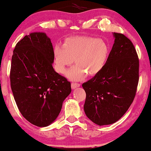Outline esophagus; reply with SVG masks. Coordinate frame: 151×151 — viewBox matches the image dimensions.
Segmentation results:
<instances>
[{
  "instance_id": "34e87169",
  "label": "esophagus",
  "mask_w": 151,
  "mask_h": 151,
  "mask_svg": "<svg viewBox=\"0 0 151 151\" xmlns=\"http://www.w3.org/2000/svg\"><path fill=\"white\" fill-rule=\"evenodd\" d=\"M80 86V84L78 83H74V82L71 83V88H73V89H75V88L79 87Z\"/></svg>"
}]
</instances>
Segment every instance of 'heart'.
<instances>
[{
	"mask_svg": "<svg viewBox=\"0 0 151 151\" xmlns=\"http://www.w3.org/2000/svg\"><path fill=\"white\" fill-rule=\"evenodd\" d=\"M109 51L108 45L102 39L88 36L68 38L63 45L53 47L55 69L58 73H65L66 67L74 60L76 65L66 72L68 78L78 81L86 74L94 76L104 67Z\"/></svg>",
	"mask_w": 151,
	"mask_h": 151,
	"instance_id": "b5f03b06",
	"label": "heart"
}]
</instances>
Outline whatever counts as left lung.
<instances>
[{
    "mask_svg": "<svg viewBox=\"0 0 151 151\" xmlns=\"http://www.w3.org/2000/svg\"><path fill=\"white\" fill-rule=\"evenodd\" d=\"M114 44L104 67L82 84L84 113L99 126L109 125L124 115L135 98L139 80V59L124 35L113 33Z\"/></svg>",
    "mask_w": 151,
    "mask_h": 151,
    "instance_id": "1",
    "label": "left lung"
}]
</instances>
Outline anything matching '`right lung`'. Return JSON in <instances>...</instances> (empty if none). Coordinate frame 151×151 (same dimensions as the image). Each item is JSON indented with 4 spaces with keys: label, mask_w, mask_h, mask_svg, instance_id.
<instances>
[{
    "label": "right lung",
    "mask_w": 151,
    "mask_h": 151,
    "mask_svg": "<svg viewBox=\"0 0 151 151\" xmlns=\"http://www.w3.org/2000/svg\"><path fill=\"white\" fill-rule=\"evenodd\" d=\"M53 49L46 33L35 32L16 44L12 58L14 100L22 116L39 127L56 119L71 92L70 82L53 69Z\"/></svg>",
    "instance_id": "obj_1"
}]
</instances>
